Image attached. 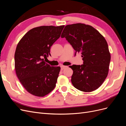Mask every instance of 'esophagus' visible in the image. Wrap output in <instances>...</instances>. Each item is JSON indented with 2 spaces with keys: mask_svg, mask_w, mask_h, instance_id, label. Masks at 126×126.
Wrapping results in <instances>:
<instances>
[{
  "mask_svg": "<svg viewBox=\"0 0 126 126\" xmlns=\"http://www.w3.org/2000/svg\"><path fill=\"white\" fill-rule=\"evenodd\" d=\"M60 67H61V69L63 70V69H64V68H65L67 67V66H61Z\"/></svg>",
  "mask_w": 126,
  "mask_h": 126,
  "instance_id": "1",
  "label": "esophagus"
}]
</instances>
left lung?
<instances>
[{"label": "left lung", "mask_w": 126, "mask_h": 126, "mask_svg": "<svg viewBox=\"0 0 126 126\" xmlns=\"http://www.w3.org/2000/svg\"><path fill=\"white\" fill-rule=\"evenodd\" d=\"M61 37L82 57L81 65L69 66L73 70L72 84L84 92L98 89L108 75L111 59L105 38L92 26L80 23L65 26Z\"/></svg>", "instance_id": "obj_1"}]
</instances>
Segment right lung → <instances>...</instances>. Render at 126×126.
I'll use <instances>...</instances> for the list:
<instances>
[{"label": "right lung", "instance_id": "add662e5", "mask_svg": "<svg viewBox=\"0 0 126 126\" xmlns=\"http://www.w3.org/2000/svg\"><path fill=\"white\" fill-rule=\"evenodd\" d=\"M64 26H40L32 29L19 42L15 54V68L20 82L28 93L44 97L55 88L60 67L50 66L44 58L60 36Z\"/></svg>", "mask_w": 126, "mask_h": 126}]
</instances>
